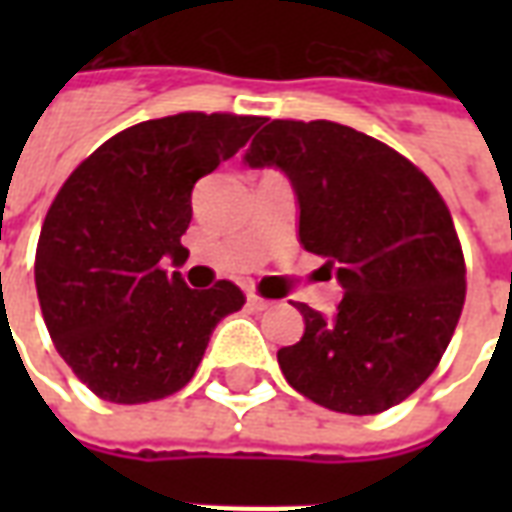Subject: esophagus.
I'll return each mask as SVG.
<instances>
[{"label": "esophagus", "instance_id": "obj_1", "mask_svg": "<svg viewBox=\"0 0 512 512\" xmlns=\"http://www.w3.org/2000/svg\"><path fill=\"white\" fill-rule=\"evenodd\" d=\"M246 304H249V307H252L255 312H263L271 307V301L260 299V296H255V293H249V296H246Z\"/></svg>", "mask_w": 512, "mask_h": 512}]
</instances>
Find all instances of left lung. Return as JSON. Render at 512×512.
<instances>
[{
  "instance_id": "obj_1",
  "label": "left lung",
  "mask_w": 512,
  "mask_h": 512,
  "mask_svg": "<svg viewBox=\"0 0 512 512\" xmlns=\"http://www.w3.org/2000/svg\"><path fill=\"white\" fill-rule=\"evenodd\" d=\"M244 164L288 175L299 241L345 290L332 318L296 304L304 337L277 354L288 384L356 417L397 406L436 370L466 299L461 241L436 186L389 145L329 120H271Z\"/></svg>"
}]
</instances>
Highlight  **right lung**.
Instances as JSON below:
<instances>
[{"instance_id": "add662e5", "label": "right lung", "mask_w": 512, "mask_h": 512, "mask_svg": "<svg viewBox=\"0 0 512 512\" xmlns=\"http://www.w3.org/2000/svg\"><path fill=\"white\" fill-rule=\"evenodd\" d=\"M263 117L145 120L84 158L40 230L35 288L51 340L76 378L109 403H150L189 384L216 323L244 307L219 279L191 290L183 266L194 183L233 158Z\"/></svg>"}]
</instances>
